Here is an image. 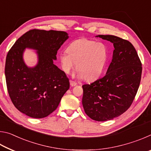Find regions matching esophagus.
Segmentation results:
<instances>
[{
    "mask_svg": "<svg viewBox=\"0 0 151 151\" xmlns=\"http://www.w3.org/2000/svg\"><path fill=\"white\" fill-rule=\"evenodd\" d=\"M70 85L71 86H76V85H77V84H76V82H75V81H70Z\"/></svg>",
    "mask_w": 151,
    "mask_h": 151,
    "instance_id": "34e87169",
    "label": "esophagus"
}]
</instances>
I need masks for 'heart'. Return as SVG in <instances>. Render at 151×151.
<instances>
[{"mask_svg":"<svg viewBox=\"0 0 151 151\" xmlns=\"http://www.w3.org/2000/svg\"><path fill=\"white\" fill-rule=\"evenodd\" d=\"M108 57L107 48L104 43L79 39L68 45L67 51L60 53L59 60L65 73H69L76 63L78 77L91 81L103 72Z\"/></svg>","mask_w":151,"mask_h":151,"instance_id":"b5f03b06","label":"heart"}]
</instances>
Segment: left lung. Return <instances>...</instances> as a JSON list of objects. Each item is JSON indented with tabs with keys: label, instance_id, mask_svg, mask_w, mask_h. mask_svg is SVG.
<instances>
[{
	"label": "left lung",
	"instance_id": "1",
	"mask_svg": "<svg viewBox=\"0 0 151 151\" xmlns=\"http://www.w3.org/2000/svg\"><path fill=\"white\" fill-rule=\"evenodd\" d=\"M113 44L112 59L103 77L83 85L85 113L96 121L118 117L131 106L139 87L142 65L131 42L114 35H97Z\"/></svg>",
	"mask_w": 151,
	"mask_h": 151
}]
</instances>
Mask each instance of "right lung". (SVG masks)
<instances>
[{
  "mask_svg": "<svg viewBox=\"0 0 151 151\" xmlns=\"http://www.w3.org/2000/svg\"><path fill=\"white\" fill-rule=\"evenodd\" d=\"M69 37L66 32L33 29L21 36L6 56L5 77L12 103L20 112L42 119L55 111L70 87L66 74L54 64L57 51ZM26 48L36 51L37 63H25Z\"/></svg>",
  "mask_w": 151,
  "mask_h": 151,
  "instance_id": "1",
  "label": "right lung"
}]
</instances>
